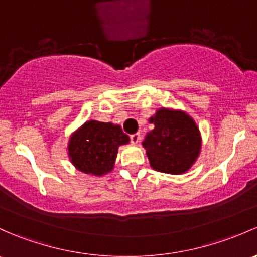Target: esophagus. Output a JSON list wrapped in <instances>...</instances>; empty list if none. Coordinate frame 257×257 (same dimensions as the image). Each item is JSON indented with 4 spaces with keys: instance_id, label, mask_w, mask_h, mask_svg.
Wrapping results in <instances>:
<instances>
[{
    "instance_id": "34e87169",
    "label": "esophagus",
    "mask_w": 257,
    "mask_h": 257,
    "mask_svg": "<svg viewBox=\"0 0 257 257\" xmlns=\"http://www.w3.org/2000/svg\"><path fill=\"white\" fill-rule=\"evenodd\" d=\"M131 142L133 143V144H138V143L140 142V134L139 133L132 134V136H131Z\"/></svg>"
}]
</instances>
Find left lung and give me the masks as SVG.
I'll list each match as a JSON object with an SVG mask.
<instances>
[{"label": "left lung", "instance_id": "8db88e82", "mask_svg": "<svg viewBox=\"0 0 257 257\" xmlns=\"http://www.w3.org/2000/svg\"><path fill=\"white\" fill-rule=\"evenodd\" d=\"M154 129L147 134L143 147L151 167L165 174L188 171L201 151V134L196 121L182 110L161 108L150 118Z\"/></svg>", "mask_w": 257, "mask_h": 257}]
</instances>
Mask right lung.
<instances>
[{"label":"right lung","mask_w":257,"mask_h":257,"mask_svg":"<svg viewBox=\"0 0 257 257\" xmlns=\"http://www.w3.org/2000/svg\"><path fill=\"white\" fill-rule=\"evenodd\" d=\"M129 137L120 125L90 120L74 133L69 142V156L80 171L102 176L112 171L119 145L128 144Z\"/></svg>","instance_id":"add662e5"}]
</instances>
